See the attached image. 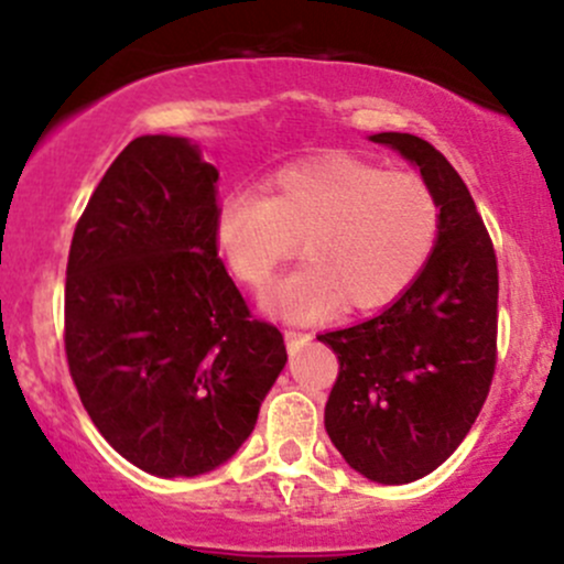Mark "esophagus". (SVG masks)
I'll return each mask as SVG.
<instances>
[{
    "instance_id": "esophagus-1",
    "label": "esophagus",
    "mask_w": 564,
    "mask_h": 564,
    "mask_svg": "<svg viewBox=\"0 0 564 564\" xmlns=\"http://www.w3.org/2000/svg\"><path fill=\"white\" fill-rule=\"evenodd\" d=\"M307 340H311V335L302 329H286V346L289 351H297V348L307 346Z\"/></svg>"
}]
</instances>
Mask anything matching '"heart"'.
<instances>
[{"instance_id": "b5f03b06", "label": "heart", "mask_w": 564, "mask_h": 564, "mask_svg": "<svg viewBox=\"0 0 564 564\" xmlns=\"http://www.w3.org/2000/svg\"><path fill=\"white\" fill-rule=\"evenodd\" d=\"M437 237L441 203L422 175L351 153L289 164L267 181V197L235 192L216 210L218 251L251 289H264L302 240L307 264L264 297L286 318H316L340 302L389 305L422 275Z\"/></svg>"}]
</instances>
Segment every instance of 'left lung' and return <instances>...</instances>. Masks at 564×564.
Here are the masks:
<instances>
[{"instance_id": "left-lung-1", "label": "left lung", "mask_w": 564, "mask_h": 564, "mask_svg": "<svg viewBox=\"0 0 564 564\" xmlns=\"http://www.w3.org/2000/svg\"><path fill=\"white\" fill-rule=\"evenodd\" d=\"M437 194L441 237L424 272L387 311L318 340L337 354L324 426L343 459L378 484H411L456 452L497 365V257L481 213L435 145L372 134Z\"/></svg>"}]
</instances>
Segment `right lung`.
<instances>
[{"label": "right lung", "instance_id": "add662e5", "mask_svg": "<svg viewBox=\"0 0 564 564\" xmlns=\"http://www.w3.org/2000/svg\"><path fill=\"white\" fill-rule=\"evenodd\" d=\"M218 170L186 138L129 142L67 259L64 351L94 426L162 478L224 465L286 365L218 257Z\"/></svg>", "mask_w": 564, "mask_h": 564}]
</instances>
